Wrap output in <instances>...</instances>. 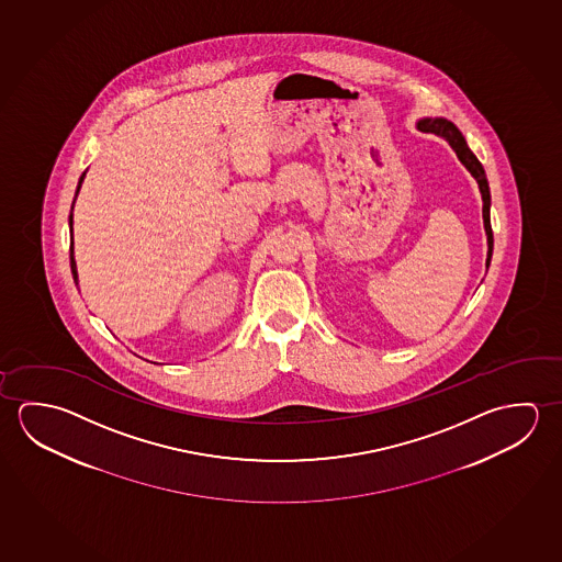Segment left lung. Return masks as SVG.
<instances>
[{
    "instance_id": "8db88e82",
    "label": "left lung",
    "mask_w": 562,
    "mask_h": 562,
    "mask_svg": "<svg viewBox=\"0 0 562 562\" xmlns=\"http://www.w3.org/2000/svg\"><path fill=\"white\" fill-rule=\"evenodd\" d=\"M419 130L425 133H432L437 137L445 138L457 153L460 162L469 168L470 175L476 178V182L480 186V193H482V215H484V227H486L487 235V260L486 265H490V258H492V249H494V235H492V225H490V188H487L486 172L480 165L479 158L474 157V153L470 150L467 140L462 137V133L457 130V125L451 121L442 120V117H435V120H422L417 123Z\"/></svg>"
}]
</instances>
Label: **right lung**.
I'll return each instance as SVG.
<instances>
[{
    "label": "right lung",
    "instance_id": "1",
    "mask_svg": "<svg viewBox=\"0 0 562 562\" xmlns=\"http://www.w3.org/2000/svg\"><path fill=\"white\" fill-rule=\"evenodd\" d=\"M83 176H86V172H83V175L80 176V182H78V188H76V195H78V192H80V186H82ZM72 207H75V203H72ZM70 231H72V212H70ZM70 268H72V277H75V282H78V272H76V262H75V252H72V243H70Z\"/></svg>",
    "mask_w": 562,
    "mask_h": 562
}]
</instances>
